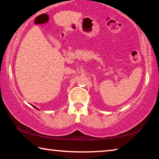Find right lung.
Segmentation results:
<instances>
[{
	"label": "right lung",
	"instance_id": "obj_1",
	"mask_svg": "<svg viewBox=\"0 0 159 159\" xmlns=\"http://www.w3.org/2000/svg\"><path fill=\"white\" fill-rule=\"evenodd\" d=\"M33 107H34V108H36V109H38V110H39L38 108H37V107H35V106H33Z\"/></svg>",
	"mask_w": 159,
	"mask_h": 159
}]
</instances>
